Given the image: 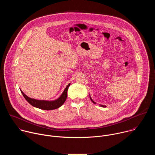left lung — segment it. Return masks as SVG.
<instances>
[{
  "label": "left lung",
  "mask_w": 155,
  "mask_h": 155,
  "mask_svg": "<svg viewBox=\"0 0 155 155\" xmlns=\"http://www.w3.org/2000/svg\"><path fill=\"white\" fill-rule=\"evenodd\" d=\"M91 101H92V102H93L94 104H96V103H95V102H94V101H93L91 99ZM101 106H102V107H106V106H104V105H101Z\"/></svg>",
  "instance_id": "8db88e82"
}]
</instances>
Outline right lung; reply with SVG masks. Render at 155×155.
<instances>
[{
    "instance_id": "1",
    "label": "right lung",
    "mask_w": 155,
    "mask_h": 155,
    "mask_svg": "<svg viewBox=\"0 0 155 155\" xmlns=\"http://www.w3.org/2000/svg\"><path fill=\"white\" fill-rule=\"evenodd\" d=\"M71 83H69L67 87H65L64 92L62 93V95L59 98H58L57 100L54 101H39L36 100L34 99H31L27 96L23 91H21L22 94L23 95L25 99L32 106L38 108L42 110H54L56 108H58L60 107L65 101L66 99H67V93L68 88L70 86Z\"/></svg>"
}]
</instances>
